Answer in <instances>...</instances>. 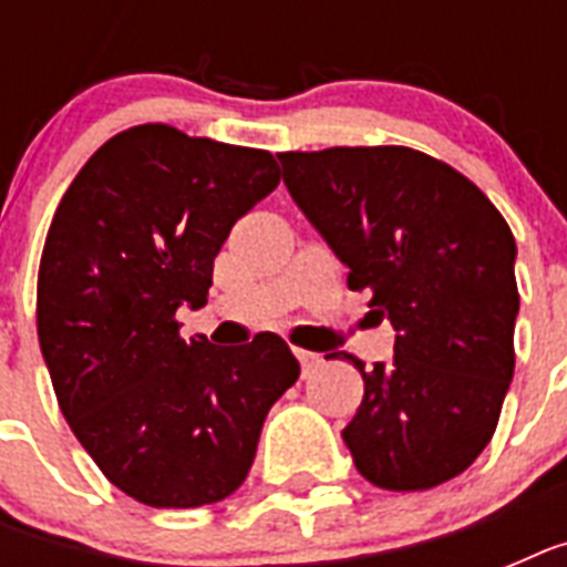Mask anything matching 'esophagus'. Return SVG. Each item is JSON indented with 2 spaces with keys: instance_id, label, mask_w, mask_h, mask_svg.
I'll list each match as a JSON object with an SVG mask.
<instances>
[{
  "instance_id": "1",
  "label": "esophagus",
  "mask_w": 567,
  "mask_h": 567,
  "mask_svg": "<svg viewBox=\"0 0 567 567\" xmlns=\"http://www.w3.org/2000/svg\"><path fill=\"white\" fill-rule=\"evenodd\" d=\"M293 355H297V359H300L302 373H306V377H309V373L315 371V368H318L320 362H323V355L311 353V350H293Z\"/></svg>"
}]
</instances>
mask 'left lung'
<instances>
[{
  "mask_svg": "<svg viewBox=\"0 0 567 567\" xmlns=\"http://www.w3.org/2000/svg\"><path fill=\"white\" fill-rule=\"evenodd\" d=\"M285 188L391 320L394 359L364 368L344 444L388 492L458 476L492 441L515 373V238L474 182L409 146L282 153ZM338 353L327 355L336 359Z\"/></svg>",
  "mask_w": 567,
  "mask_h": 567,
  "instance_id": "8db88e82",
  "label": "left lung"
}]
</instances>
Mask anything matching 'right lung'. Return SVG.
Here are the masks:
<instances>
[{
	"label": "right lung",
	"instance_id": "right-lung-1",
	"mask_svg": "<svg viewBox=\"0 0 567 567\" xmlns=\"http://www.w3.org/2000/svg\"><path fill=\"white\" fill-rule=\"evenodd\" d=\"M279 185L265 150L164 123L120 132L58 203L38 274V338L70 430L120 492L194 509L247 480L270 405L300 377L282 338L179 336L231 226Z\"/></svg>",
	"mask_w": 567,
	"mask_h": 567
}]
</instances>
